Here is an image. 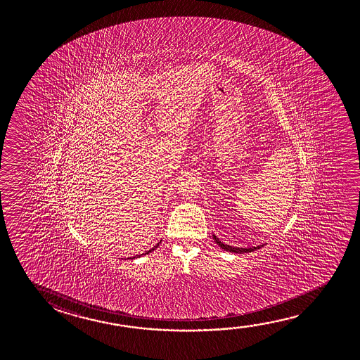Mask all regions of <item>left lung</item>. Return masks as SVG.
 <instances>
[{"label":"left lung","mask_w":360,"mask_h":360,"mask_svg":"<svg viewBox=\"0 0 360 360\" xmlns=\"http://www.w3.org/2000/svg\"><path fill=\"white\" fill-rule=\"evenodd\" d=\"M213 240L214 242L217 243L218 246L221 248H224V251H227V252H232V254H248V252H252V251H256V250H259V248H262L264 245H259V246H254V248H232L230 245H226L222 241H219V238L217 236H214L213 235Z\"/></svg>","instance_id":"left-lung-1"}]
</instances>
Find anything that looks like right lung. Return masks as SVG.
Returning a JSON list of instances; mask_svg holds the SVG:
<instances>
[{
    "instance_id": "right-lung-1",
    "label": "right lung",
    "mask_w": 360,
    "mask_h": 360,
    "mask_svg": "<svg viewBox=\"0 0 360 360\" xmlns=\"http://www.w3.org/2000/svg\"><path fill=\"white\" fill-rule=\"evenodd\" d=\"M160 242H158V243H157V245H155V246H154L153 248H150V250H149V251H148V252H146V254H142V255H148L149 254V252H152V251H154V250H155V248H158V246H160ZM142 255H138V256H133V257H129V259H136V257H141V256H142Z\"/></svg>"
}]
</instances>
